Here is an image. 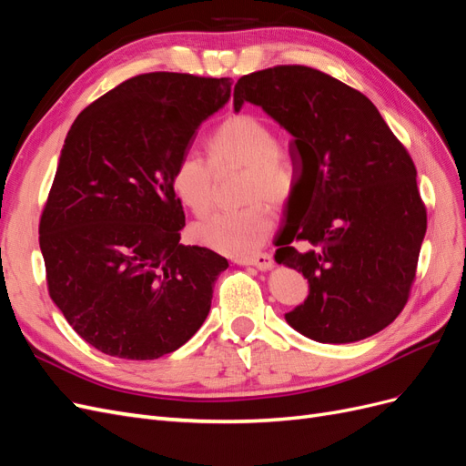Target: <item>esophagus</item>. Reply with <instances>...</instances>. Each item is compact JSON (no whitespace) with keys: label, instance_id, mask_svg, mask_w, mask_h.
Listing matches in <instances>:
<instances>
[{"label":"esophagus","instance_id":"34e87169","mask_svg":"<svg viewBox=\"0 0 466 466\" xmlns=\"http://www.w3.org/2000/svg\"><path fill=\"white\" fill-rule=\"evenodd\" d=\"M235 262L238 266H255L258 270H270L274 266V258L270 255H266V252H260V255L248 257V258H235Z\"/></svg>","mask_w":466,"mask_h":466}]
</instances>
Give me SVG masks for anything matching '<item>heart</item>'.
<instances>
[{"mask_svg": "<svg viewBox=\"0 0 466 466\" xmlns=\"http://www.w3.org/2000/svg\"><path fill=\"white\" fill-rule=\"evenodd\" d=\"M274 132L260 118L235 115L219 124L208 139L209 162L216 171L245 167L241 209L219 211L192 228L194 241L228 257H248L257 252L274 229V214L266 199L276 206L288 202L293 192V173L276 151ZM198 155H185L175 168L173 185L180 200L196 216H206L214 204V169Z\"/></svg>", "mask_w": 466, "mask_h": 466, "instance_id": "b5f03b06", "label": "heart"}]
</instances>
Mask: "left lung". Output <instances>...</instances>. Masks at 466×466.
<instances>
[{"instance_id": "8db88e82", "label": "left lung", "mask_w": 466, "mask_h": 466, "mask_svg": "<svg viewBox=\"0 0 466 466\" xmlns=\"http://www.w3.org/2000/svg\"><path fill=\"white\" fill-rule=\"evenodd\" d=\"M245 103L293 137V192L274 258L307 278L309 295L288 324L320 344L383 330L406 305L426 235L410 155L368 96L313 67L243 76L233 106Z\"/></svg>"}]
</instances>
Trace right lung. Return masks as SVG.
Wrapping results in <instances>:
<instances>
[{
    "label": "right lung",
    "mask_w": 466,
    "mask_h": 466,
    "mask_svg": "<svg viewBox=\"0 0 466 466\" xmlns=\"http://www.w3.org/2000/svg\"><path fill=\"white\" fill-rule=\"evenodd\" d=\"M229 77L144 74L69 128L40 218L50 298L83 340L112 358L157 360L198 332L218 252L180 245L177 163L231 96Z\"/></svg>",
    "instance_id": "right-lung-1"
}]
</instances>
